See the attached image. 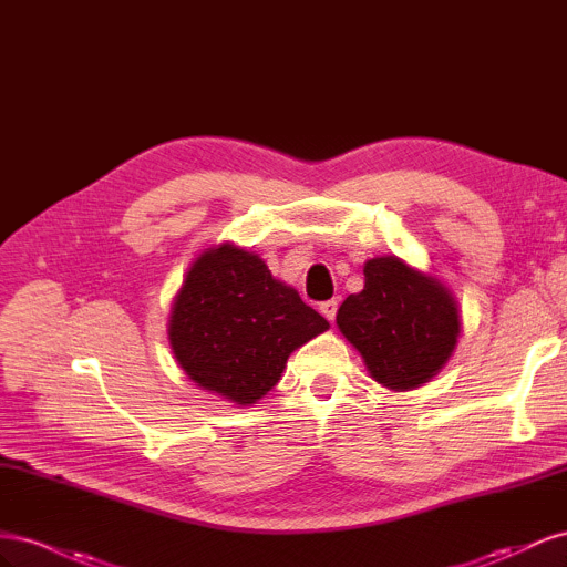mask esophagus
<instances>
[{
    "instance_id": "obj_1",
    "label": "esophagus",
    "mask_w": 567,
    "mask_h": 567,
    "mask_svg": "<svg viewBox=\"0 0 567 567\" xmlns=\"http://www.w3.org/2000/svg\"><path fill=\"white\" fill-rule=\"evenodd\" d=\"M319 310H321V315L329 319V321H333L336 319V312H338V300L333 298V300H326V302H321L319 305Z\"/></svg>"
}]
</instances>
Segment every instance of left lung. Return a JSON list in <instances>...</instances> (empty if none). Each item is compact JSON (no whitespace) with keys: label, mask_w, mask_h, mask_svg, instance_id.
<instances>
[{"label":"left lung","mask_w":567,"mask_h":567,"mask_svg":"<svg viewBox=\"0 0 567 567\" xmlns=\"http://www.w3.org/2000/svg\"><path fill=\"white\" fill-rule=\"evenodd\" d=\"M336 321L362 352L369 373L390 390L416 388L435 375L458 336L450 290L398 257L364 265V290L346 298Z\"/></svg>","instance_id":"left-lung-1"}]
</instances>
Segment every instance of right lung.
Returning <instances> with one entry per match:
<instances>
[{"label":"right lung","mask_w":567,"mask_h":567,"mask_svg":"<svg viewBox=\"0 0 567 567\" xmlns=\"http://www.w3.org/2000/svg\"><path fill=\"white\" fill-rule=\"evenodd\" d=\"M329 329L260 257L219 246L188 269L169 315V346L188 379L236 404L279 383L288 354Z\"/></svg>","instance_id":"right-lung-1"}]
</instances>
